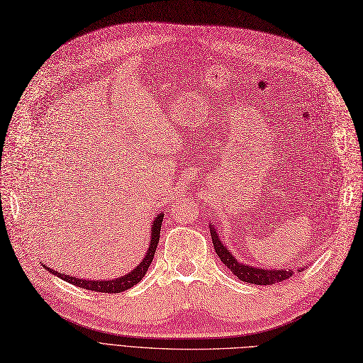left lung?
Returning <instances> with one entry per match:
<instances>
[{"label":"left lung","mask_w":363,"mask_h":363,"mask_svg":"<svg viewBox=\"0 0 363 363\" xmlns=\"http://www.w3.org/2000/svg\"><path fill=\"white\" fill-rule=\"evenodd\" d=\"M209 229H211V236H212V244H213V248H216V252L218 254V257L240 281H245V283H250V284L269 286V284L281 283V281H284L293 275L291 269L275 271V269H264V267L263 269H259V267H250L247 264H240L229 252V250H227L221 244V240H220L216 229L212 227V224Z\"/></svg>","instance_id":"1"}]
</instances>
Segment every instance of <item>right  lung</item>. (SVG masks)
<instances>
[{"label":"right lung","mask_w":363,"mask_h":363,"mask_svg":"<svg viewBox=\"0 0 363 363\" xmlns=\"http://www.w3.org/2000/svg\"><path fill=\"white\" fill-rule=\"evenodd\" d=\"M163 213H160V216L155 217L154 223H152V230H151V244H150V250L146 251V256L145 259L140 262V264L136 267V269H133V272L121 277L118 279H112V281H91V279H82V278H74L70 275H65V274H60L57 271H52L50 267L45 266L49 272H52L53 275L60 277L61 279L67 281V283H70L73 286L77 287H82L86 290H92V291H99V293H121V291H125L128 289H131L133 286H136L139 281L145 277L147 267H150L152 259H154V254L158 245V240H160V230H161V223H163Z\"/></svg>","instance_id":"add662e5"}]
</instances>
